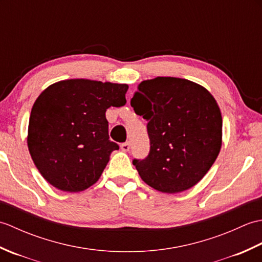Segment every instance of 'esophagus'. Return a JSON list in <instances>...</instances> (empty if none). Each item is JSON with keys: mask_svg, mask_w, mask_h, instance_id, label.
I'll list each match as a JSON object with an SVG mask.
<instances>
[{"mask_svg": "<svg viewBox=\"0 0 262 262\" xmlns=\"http://www.w3.org/2000/svg\"><path fill=\"white\" fill-rule=\"evenodd\" d=\"M120 147H121V149H122V151H124V152H128V151H129V148H130V143H129V142L122 143Z\"/></svg>", "mask_w": 262, "mask_h": 262, "instance_id": "34e87169", "label": "esophagus"}]
</instances>
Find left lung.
I'll list each match as a JSON object with an SVG mask.
<instances>
[{"label":"left lung","mask_w":262,"mask_h":262,"mask_svg":"<svg viewBox=\"0 0 262 262\" xmlns=\"http://www.w3.org/2000/svg\"><path fill=\"white\" fill-rule=\"evenodd\" d=\"M147 120L149 153L133 160L149 187L166 193L188 190L203 179L221 151V110L202 85L159 76L143 81L130 100Z\"/></svg>","instance_id":"1"}]
</instances>
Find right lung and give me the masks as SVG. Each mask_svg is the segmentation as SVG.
Returning a JSON list of instances; mask_svg holds the SVG:
<instances>
[{"instance_id":"right-lung-1","label":"right lung","mask_w":262,"mask_h":262,"mask_svg":"<svg viewBox=\"0 0 262 262\" xmlns=\"http://www.w3.org/2000/svg\"><path fill=\"white\" fill-rule=\"evenodd\" d=\"M127 84L66 80L42 91L32 105L28 148L55 188L77 192L94 185L118 144L108 134L105 111L126 103Z\"/></svg>"}]
</instances>
